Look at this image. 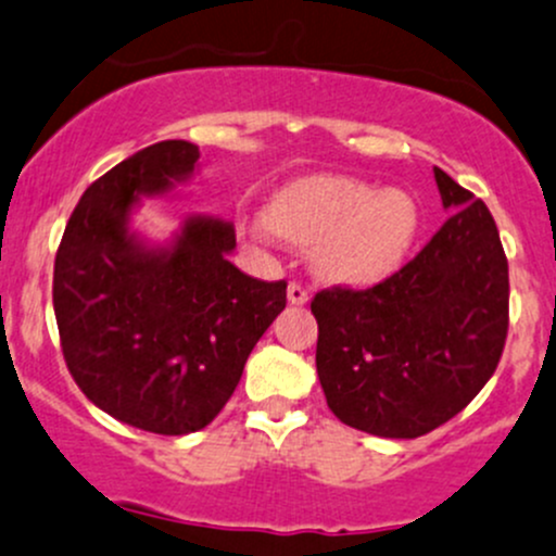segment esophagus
<instances>
[{
  "label": "esophagus",
  "instance_id": "obj_1",
  "mask_svg": "<svg viewBox=\"0 0 556 556\" xmlns=\"http://www.w3.org/2000/svg\"><path fill=\"white\" fill-rule=\"evenodd\" d=\"M286 296H289V304H296V307H300V304H307V300H309L307 289H302L300 283H289V291H286Z\"/></svg>",
  "mask_w": 556,
  "mask_h": 556
}]
</instances>
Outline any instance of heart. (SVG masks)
<instances>
[{"instance_id": "obj_1", "label": "heart", "mask_w": 556, "mask_h": 556, "mask_svg": "<svg viewBox=\"0 0 556 556\" xmlns=\"http://www.w3.org/2000/svg\"><path fill=\"white\" fill-rule=\"evenodd\" d=\"M421 212L400 188L376 190L344 175L286 182L243 228L254 241L313 247L315 273L328 283L374 286L400 270L419 236Z\"/></svg>"}]
</instances>
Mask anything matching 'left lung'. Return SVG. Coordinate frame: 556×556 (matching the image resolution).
Masks as SVG:
<instances>
[{"label": "left lung", "mask_w": 556, "mask_h": 556, "mask_svg": "<svg viewBox=\"0 0 556 556\" xmlns=\"http://www.w3.org/2000/svg\"><path fill=\"white\" fill-rule=\"evenodd\" d=\"M434 182L451 217L408 265L309 304L328 408L379 438H421L467 408L509 328V265L491 212L438 166Z\"/></svg>", "instance_id": "1"}]
</instances>
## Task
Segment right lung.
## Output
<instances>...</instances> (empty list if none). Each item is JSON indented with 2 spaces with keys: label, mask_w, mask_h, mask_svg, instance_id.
<instances>
[{
  "label": "right lung",
  "mask_w": 556,
  "mask_h": 556,
  "mask_svg": "<svg viewBox=\"0 0 556 556\" xmlns=\"http://www.w3.org/2000/svg\"><path fill=\"white\" fill-rule=\"evenodd\" d=\"M199 146L164 140L85 190L65 225L52 304L79 390L129 427L190 434L225 408L254 344L286 307V280L228 260L232 223L190 214L166 243L129 228L142 199L193 177Z\"/></svg>",
  "instance_id": "add662e5"
}]
</instances>
